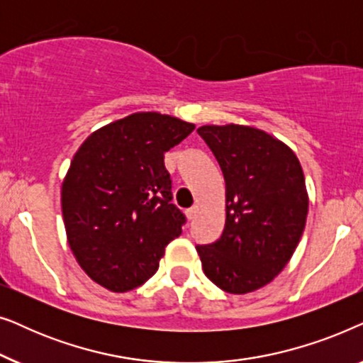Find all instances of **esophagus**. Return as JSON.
I'll use <instances>...</instances> for the list:
<instances>
[{
    "instance_id": "1",
    "label": "esophagus",
    "mask_w": 363,
    "mask_h": 363,
    "mask_svg": "<svg viewBox=\"0 0 363 363\" xmlns=\"http://www.w3.org/2000/svg\"><path fill=\"white\" fill-rule=\"evenodd\" d=\"M185 213H186V218H188V220H193V218L196 216V208H195V206L188 208V210H186Z\"/></svg>"
}]
</instances>
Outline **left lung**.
<instances>
[{
	"mask_svg": "<svg viewBox=\"0 0 363 363\" xmlns=\"http://www.w3.org/2000/svg\"><path fill=\"white\" fill-rule=\"evenodd\" d=\"M200 135L226 183V221L211 245H196L205 274L230 294L269 284L306 226V180L294 152L259 128L205 125Z\"/></svg>",
	"mask_w": 363,
	"mask_h": 363,
	"instance_id": "8db88e82",
	"label": "left lung"
}]
</instances>
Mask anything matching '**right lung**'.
<instances>
[{
  "mask_svg": "<svg viewBox=\"0 0 363 363\" xmlns=\"http://www.w3.org/2000/svg\"><path fill=\"white\" fill-rule=\"evenodd\" d=\"M195 130L157 112L133 113L94 132L62 183L72 255L108 291L127 292L155 274L186 218L173 205L165 152Z\"/></svg>",
  "mask_w": 363,
  "mask_h": 363,
  "instance_id": "obj_1",
  "label": "right lung"
}]
</instances>
